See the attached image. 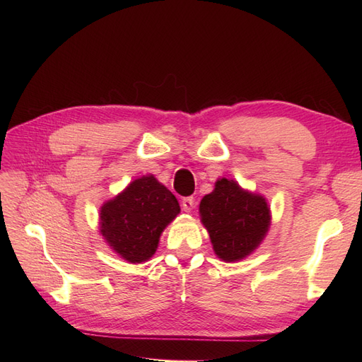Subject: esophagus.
I'll return each instance as SVG.
<instances>
[{"mask_svg": "<svg viewBox=\"0 0 362 362\" xmlns=\"http://www.w3.org/2000/svg\"><path fill=\"white\" fill-rule=\"evenodd\" d=\"M181 205L185 213H192V210L194 208V198H192V196H189V198H182Z\"/></svg>", "mask_w": 362, "mask_h": 362, "instance_id": "esophagus-1", "label": "esophagus"}]
</instances>
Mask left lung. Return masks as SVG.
I'll return each instance as SVG.
<instances>
[{
  "label": "left lung",
  "mask_w": 362,
  "mask_h": 362,
  "mask_svg": "<svg viewBox=\"0 0 362 362\" xmlns=\"http://www.w3.org/2000/svg\"><path fill=\"white\" fill-rule=\"evenodd\" d=\"M199 216L214 254L225 262L245 259L266 238L272 211L264 196L237 181L218 178L199 204Z\"/></svg>",
  "instance_id": "left-lung-1"
}]
</instances>
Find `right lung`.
I'll list each match as a JSON object with an SVG mask.
<instances>
[{"label": "right lung", "mask_w": 362, "mask_h": 362, "mask_svg": "<svg viewBox=\"0 0 362 362\" xmlns=\"http://www.w3.org/2000/svg\"><path fill=\"white\" fill-rule=\"evenodd\" d=\"M180 211L166 185L154 175H144L103 204L100 233L120 258L140 264L154 257L163 231Z\"/></svg>", "instance_id": "add662e5"}]
</instances>
